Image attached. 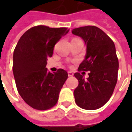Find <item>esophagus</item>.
I'll return each mask as SVG.
<instances>
[{"mask_svg":"<svg viewBox=\"0 0 132 132\" xmlns=\"http://www.w3.org/2000/svg\"><path fill=\"white\" fill-rule=\"evenodd\" d=\"M68 73V76H73V73L72 72H70V71H69Z\"/></svg>","mask_w":132,"mask_h":132,"instance_id":"1","label":"esophagus"}]
</instances>
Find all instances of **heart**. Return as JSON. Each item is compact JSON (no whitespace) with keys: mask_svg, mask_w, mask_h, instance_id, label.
<instances>
[{"mask_svg":"<svg viewBox=\"0 0 132 132\" xmlns=\"http://www.w3.org/2000/svg\"><path fill=\"white\" fill-rule=\"evenodd\" d=\"M77 39V38H73V39Z\"/></svg>","mask_w":132,"mask_h":132,"instance_id":"heart-1","label":"heart"}]
</instances>
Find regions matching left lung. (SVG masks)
I'll use <instances>...</instances> for the list:
<instances>
[{
    "label": "left lung",
    "instance_id": "1",
    "mask_svg": "<svg viewBox=\"0 0 132 132\" xmlns=\"http://www.w3.org/2000/svg\"><path fill=\"white\" fill-rule=\"evenodd\" d=\"M72 33L87 45V54L78 70L89 71L87 79L80 73L74 74L79 81L73 92L76 104L84 109H99L111 98L118 81L119 63L114 42L94 26L74 28Z\"/></svg>",
    "mask_w": 132,
    "mask_h": 132
}]
</instances>
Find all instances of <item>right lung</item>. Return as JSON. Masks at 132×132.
<instances>
[{"instance_id":"add662e5","label":"right lung","mask_w":132,"mask_h":132,"mask_svg":"<svg viewBox=\"0 0 132 132\" xmlns=\"http://www.w3.org/2000/svg\"><path fill=\"white\" fill-rule=\"evenodd\" d=\"M69 31L68 28L37 26L26 31L13 54V74L20 95L31 107L47 110L54 106L68 74L63 69L54 73L46 68L54 45Z\"/></svg>"}]
</instances>
